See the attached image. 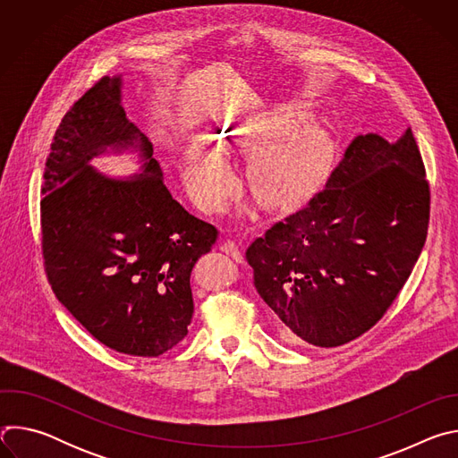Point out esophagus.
<instances>
[{"mask_svg":"<svg viewBox=\"0 0 458 458\" xmlns=\"http://www.w3.org/2000/svg\"><path fill=\"white\" fill-rule=\"evenodd\" d=\"M219 250L221 251H225L226 255H230L232 259H235V260H241V246L235 242V241H232V239H225L223 242H221V246H219Z\"/></svg>","mask_w":458,"mask_h":458,"instance_id":"obj_1","label":"esophagus"}]
</instances>
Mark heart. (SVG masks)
Listing matches in <instances>:
<instances>
[{"label":"heart","instance_id":"heart-1","mask_svg":"<svg viewBox=\"0 0 458 458\" xmlns=\"http://www.w3.org/2000/svg\"><path fill=\"white\" fill-rule=\"evenodd\" d=\"M299 119L295 115L246 119L232 124L223 136L226 148L260 150L248 165V182L267 205L301 201L330 168L332 140L317 124H304L294 133ZM182 179L191 199L207 212H221L237 184L228 156L207 141L188 148Z\"/></svg>","mask_w":458,"mask_h":458}]
</instances>
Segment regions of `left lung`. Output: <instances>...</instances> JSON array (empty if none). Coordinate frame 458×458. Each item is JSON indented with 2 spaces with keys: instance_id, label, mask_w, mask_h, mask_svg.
Here are the masks:
<instances>
[{
  "instance_id": "1",
  "label": "left lung",
  "mask_w": 458,
  "mask_h": 458,
  "mask_svg": "<svg viewBox=\"0 0 458 458\" xmlns=\"http://www.w3.org/2000/svg\"><path fill=\"white\" fill-rule=\"evenodd\" d=\"M429 223V186L411 128L357 136L326 188L246 250L257 293L286 341L346 344L408 281Z\"/></svg>"
}]
</instances>
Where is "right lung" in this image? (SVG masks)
Instances as JSON below:
<instances>
[{
	"label": "right lung",
	"mask_w": 458,
	"mask_h": 458,
	"mask_svg": "<svg viewBox=\"0 0 458 458\" xmlns=\"http://www.w3.org/2000/svg\"><path fill=\"white\" fill-rule=\"evenodd\" d=\"M121 92V74L105 76L55 130L41 188L45 270L57 301L94 339L159 357L188 334L191 268L217 230L172 198ZM124 151L139 154L141 174L108 178L89 165Z\"/></svg>",
	"instance_id": "add662e5"
}]
</instances>
